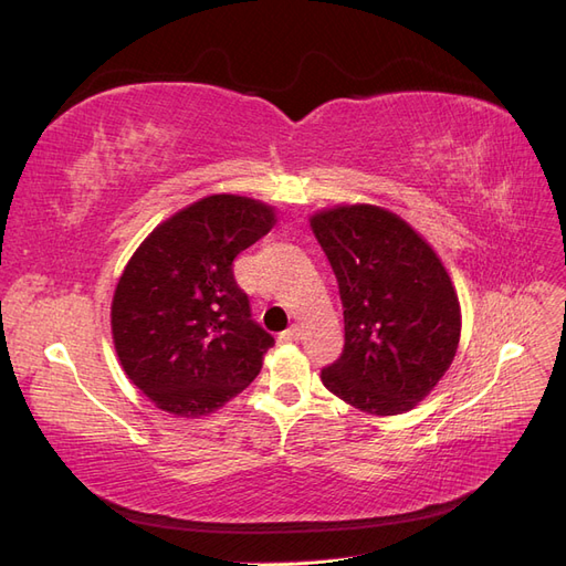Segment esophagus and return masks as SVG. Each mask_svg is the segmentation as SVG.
I'll use <instances>...</instances> for the list:
<instances>
[{
    "mask_svg": "<svg viewBox=\"0 0 566 566\" xmlns=\"http://www.w3.org/2000/svg\"><path fill=\"white\" fill-rule=\"evenodd\" d=\"M300 325H290L287 331H283L281 333V342H297L300 339Z\"/></svg>",
    "mask_w": 566,
    "mask_h": 566,
    "instance_id": "obj_1",
    "label": "esophagus"
}]
</instances>
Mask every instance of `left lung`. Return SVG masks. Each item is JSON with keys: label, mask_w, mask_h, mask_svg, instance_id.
<instances>
[{"label": "left lung", "mask_w": 566, "mask_h": 566, "mask_svg": "<svg viewBox=\"0 0 566 566\" xmlns=\"http://www.w3.org/2000/svg\"><path fill=\"white\" fill-rule=\"evenodd\" d=\"M335 271L345 349L321 370L325 389L370 416L416 408L453 364L460 302L424 238L378 205H335L310 217Z\"/></svg>", "instance_id": "left-lung-1"}]
</instances>
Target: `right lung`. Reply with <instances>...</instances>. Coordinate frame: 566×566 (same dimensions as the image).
Masks as SVG:
<instances>
[{"label":"right lung","instance_id":"obj_1","mask_svg":"<svg viewBox=\"0 0 566 566\" xmlns=\"http://www.w3.org/2000/svg\"><path fill=\"white\" fill-rule=\"evenodd\" d=\"M273 224L271 205L214 193L165 219L132 254L111 304L113 345L165 413L210 416L260 375L273 337L250 318L233 260Z\"/></svg>","mask_w":566,"mask_h":566}]
</instances>
